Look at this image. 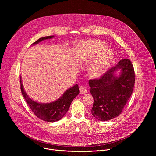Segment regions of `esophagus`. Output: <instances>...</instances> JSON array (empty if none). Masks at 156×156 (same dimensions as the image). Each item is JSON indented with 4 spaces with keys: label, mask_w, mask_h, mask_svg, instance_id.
Masks as SVG:
<instances>
[{
    "label": "esophagus",
    "mask_w": 156,
    "mask_h": 156,
    "mask_svg": "<svg viewBox=\"0 0 156 156\" xmlns=\"http://www.w3.org/2000/svg\"><path fill=\"white\" fill-rule=\"evenodd\" d=\"M80 94H84L85 93H86L87 92V89L85 86H81L80 87Z\"/></svg>",
    "instance_id": "34e87169"
}]
</instances>
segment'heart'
I'll use <instances>...</instances> for the list:
<instances>
[{
	"label": "heart",
	"instance_id": "heart-1",
	"mask_svg": "<svg viewBox=\"0 0 156 156\" xmlns=\"http://www.w3.org/2000/svg\"><path fill=\"white\" fill-rule=\"evenodd\" d=\"M105 48V44L98 40L89 41L80 45V49L83 52V61L91 60L96 57L90 68V74L93 78L101 76L114 60L112 51Z\"/></svg>",
	"mask_w": 156,
	"mask_h": 156
}]
</instances>
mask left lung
<instances>
[{"label": "left lung", "mask_w": 156, "mask_h": 156, "mask_svg": "<svg viewBox=\"0 0 156 156\" xmlns=\"http://www.w3.org/2000/svg\"><path fill=\"white\" fill-rule=\"evenodd\" d=\"M116 69L121 75L115 77ZM135 81V70L131 60L123 58L98 78L90 80V92L94 98L91 114L100 121H107L118 117L132 94Z\"/></svg>", "instance_id": "1"}]
</instances>
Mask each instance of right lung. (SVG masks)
Here are the masks:
<instances>
[{
    "instance_id": "add662e5",
    "label": "right lung",
    "mask_w": 156,
    "mask_h": 156,
    "mask_svg": "<svg viewBox=\"0 0 156 156\" xmlns=\"http://www.w3.org/2000/svg\"><path fill=\"white\" fill-rule=\"evenodd\" d=\"M54 36H49L41 37L33 42V44H37L41 41L51 39ZM20 89L22 95L33 114L37 118L48 122H55L61 119L67 112L72 101L80 93L78 85L75 84L65 91L62 96L55 102L48 104H40L33 101L27 95L24 91L23 84L21 83V77Z\"/></svg>"
}]
</instances>
